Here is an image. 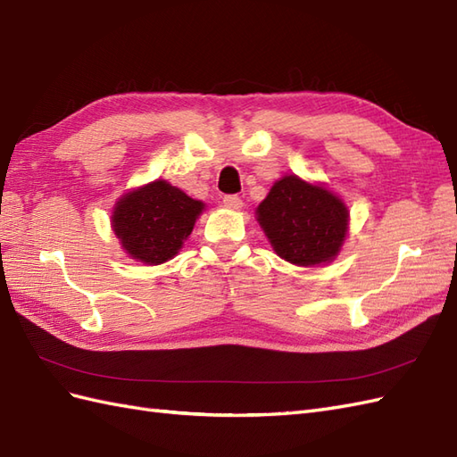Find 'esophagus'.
<instances>
[{
  "label": "esophagus",
  "mask_w": 457,
  "mask_h": 457,
  "mask_svg": "<svg viewBox=\"0 0 457 457\" xmlns=\"http://www.w3.org/2000/svg\"><path fill=\"white\" fill-rule=\"evenodd\" d=\"M224 206L231 208V210H239L243 206V201L237 195H226L224 196Z\"/></svg>",
  "instance_id": "1"
}]
</instances>
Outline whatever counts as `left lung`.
Listing matches in <instances>:
<instances>
[{
  "mask_svg": "<svg viewBox=\"0 0 457 457\" xmlns=\"http://www.w3.org/2000/svg\"><path fill=\"white\" fill-rule=\"evenodd\" d=\"M256 220L278 256L297 266H317L340 253L349 212L326 187L286 175L256 208Z\"/></svg>",
  "mask_w": 457,
  "mask_h": 457,
  "instance_id": "obj_1",
  "label": "left lung"
}]
</instances>
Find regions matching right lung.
Masks as SVG:
<instances>
[{
	"instance_id": "1",
	"label": "right lung",
	"mask_w": 457,
	"mask_h": 457,
	"mask_svg": "<svg viewBox=\"0 0 457 457\" xmlns=\"http://www.w3.org/2000/svg\"><path fill=\"white\" fill-rule=\"evenodd\" d=\"M203 210L204 203L158 179L115 203L112 228L131 259L154 266L179 253Z\"/></svg>"
}]
</instances>
